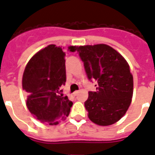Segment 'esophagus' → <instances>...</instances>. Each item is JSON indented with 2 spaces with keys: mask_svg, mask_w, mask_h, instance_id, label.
Wrapping results in <instances>:
<instances>
[{
  "mask_svg": "<svg viewBox=\"0 0 155 155\" xmlns=\"http://www.w3.org/2000/svg\"><path fill=\"white\" fill-rule=\"evenodd\" d=\"M78 93H79L78 91H74V96H76V95H78Z\"/></svg>",
  "mask_w": 155,
  "mask_h": 155,
  "instance_id": "esophagus-1",
  "label": "esophagus"
}]
</instances>
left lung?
I'll return each instance as SVG.
<instances>
[{"label":"left lung","mask_w":155,"mask_h":155,"mask_svg":"<svg viewBox=\"0 0 155 155\" xmlns=\"http://www.w3.org/2000/svg\"><path fill=\"white\" fill-rule=\"evenodd\" d=\"M89 80L97 91H90L85 107L92 122L101 126L120 120L130 106L134 78L125 59L107 44L77 47Z\"/></svg>","instance_id":"8db88e82"}]
</instances>
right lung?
Masks as SVG:
<instances>
[{
	"label": "right lung",
	"instance_id": "add662e5",
	"mask_svg": "<svg viewBox=\"0 0 155 155\" xmlns=\"http://www.w3.org/2000/svg\"><path fill=\"white\" fill-rule=\"evenodd\" d=\"M75 51L76 46L69 47ZM64 53L61 47L50 44L29 61L22 76L26 106L42 123L56 125L70 112L73 103L61 94L66 81Z\"/></svg>",
	"mask_w": 155,
	"mask_h": 155
}]
</instances>
